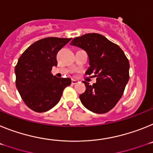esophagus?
<instances>
[{"instance_id":"obj_1","label":"esophagus","mask_w":153,"mask_h":153,"mask_svg":"<svg viewBox=\"0 0 153 153\" xmlns=\"http://www.w3.org/2000/svg\"><path fill=\"white\" fill-rule=\"evenodd\" d=\"M78 81L75 80V79H72V80H71V84H72V85L76 84V83H78Z\"/></svg>"}]
</instances>
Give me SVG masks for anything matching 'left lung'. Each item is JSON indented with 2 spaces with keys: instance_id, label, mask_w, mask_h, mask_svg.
Masks as SVG:
<instances>
[{
  "instance_id": "obj_1",
  "label": "left lung",
  "mask_w": 153,
  "mask_h": 153,
  "mask_svg": "<svg viewBox=\"0 0 153 153\" xmlns=\"http://www.w3.org/2000/svg\"><path fill=\"white\" fill-rule=\"evenodd\" d=\"M70 45L87 52L90 67L85 74L96 77L92 85L84 82L86 90L79 95L81 102L95 113L108 112L122 98L129 79L128 58L119 45L96 33L77 37Z\"/></svg>"
}]
</instances>
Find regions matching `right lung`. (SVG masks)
<instances>
[{
  "label": "right lung",
  "mask_w": 153,
  "mask_h": 153,
  "mask_svg": "<svg viewBox=\"0 0 153 153\" xmlns=\"http://www.w3.org/2000/svg\"><path fill=\"white\" fill-rule=\"evenodd\" d=\"M71 38L49 37L37 41L21 54L15 66L16 87L25 105L36 112L51 109L60 101L69 78H57L51 71L56 66L58 51Z\"/></svg>",
  "instance_id": "right-lung-1"
}]
</instances>
